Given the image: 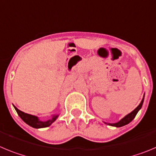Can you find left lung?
I'll list each match as a JSON object with an SVG mask.
<instances>
[{
    "instance_id": "left-lung-1",
    "label": "left lung",
    "mask_w": 156,
    "mask_h": 156,
    "mask_svg": "<svg viewBox=\"0 0 156 156\" xmlns=\"http://www.w3.org/2000/svg\"><path fill=\"white\" fill-rule=\"evenodd\" d=\"M143 102H144V98H143L142 100H141V103H140V104L138 105V106H137V107H136L135 109H134V110L131 112V113H130L129 114H127V116H124L123 119H121V120H120L119 122H117V123H108V124H109V125H110V126H113V127H123V126L126 125V124L129 123L130 122H131L133 120V119L135 117L136 115H137V112L139 111V109H141V106H142Z\"/></svg>"
}]
</instances>
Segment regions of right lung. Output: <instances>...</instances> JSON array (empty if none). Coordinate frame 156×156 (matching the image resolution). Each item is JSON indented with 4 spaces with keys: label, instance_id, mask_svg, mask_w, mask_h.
<instances>
[{
    "label": "right lung",
    "instance_id": "add662e5",
    "mask_svg": "<svg viewBox=\"0 0 156 156\" xmlns=\"http://www.w3.org/2000/svg\"><path fill=\"white\" fill-rule=\"evenodd\" d=\"M14 107H15V110H16V112L18 113L19 116L22 118V120H23L25 123H27L28 125L34 127V128H42V127H49V126H50L53 122L55 121V120L57 119V116H58L57 115V116H54L51 120H47V121L43 122L39 120L37 116H33V115H30V114H28V113H24V112L19 110V109H17L15 106H14Z\"/></svg>",
    "mask_w": 156,
    "mask_h": 156
}]
</instances>
